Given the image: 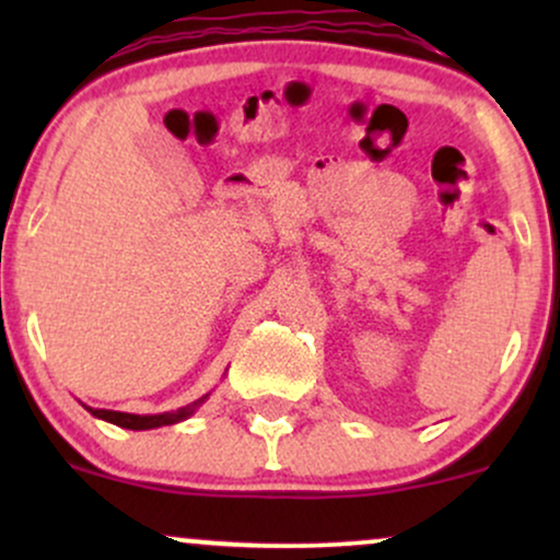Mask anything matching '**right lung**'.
<instances>
[{
  "instance_id": "1",
  "label": "right lung",
  "mask_w": 560,
  "mask_h": 560,
  "mask_svg": "<svg viewBox=\"0 0 560 560\" xmlns=\"http://www.w3.org/2000/svg\"><path fill=\"white\" fill-rule=\"evenodd\" d=\"M205 397H208V395H205ZM205 397H202V400L186 405V408H178L176 413H158V416H137V413H120V410H100V408H86V410L92 416H96V419L115 423V427H124V429H133V432H141V429L168 427V423H178V421L189 419V416L195 413L199 405L205 402Z\"/></svg>"
}]
</instances>
